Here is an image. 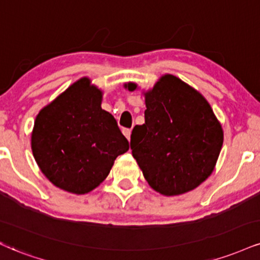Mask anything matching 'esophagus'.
<instances>
[{
	"label": "esophagus",
	"instance_id": "34e87169",
	"mask_svg": "<svg viewBox=\"0 0 260 260\" xmlns=\"http://www.w3.org/2000/svg\"><path fill=\"white\" fill-rule=\"evenodd\" d=\"M122 133L124 134V137H126V138L129 140L131 139V133H132V131L131 129H128V128H124L123 131H122Z\"/></svg>",
	"mask_w": 260,
	"mask_h": 260
}]
</instances>
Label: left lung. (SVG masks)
Listing matches in <instances>:
<instances>
[{
  "instance_id": "8db88e82",
  "label": "left lung",
  "mask_w": 260,
  "mask_h": 260,
  "mask_svg": "<svg viewBox=\"0 0 260 260\" xmlns=\"http://www.w3.org/2000/svg\"><path fill=\"white\" fill-rule=\"evenodd\" d=\"M128 82L124 88L137 89ZM145 96V123L131 134V149L149 185L165 196L196 189L213 172L224 133L199 90L171 74Z\"/></svg>"
}]
</instances>
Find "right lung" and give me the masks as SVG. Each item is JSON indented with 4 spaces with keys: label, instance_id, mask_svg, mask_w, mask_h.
<instances>
[{
    "label": "right lung",
    "instance_id": "add662e5",
    "mask_svg": "<svg viewBox=\"0 0 260 260\" xmlns=\"http://www.w3.org/2000/svg\"><path fill=\"white\" fill-rule=\"evenodd\" d=\"M103 90L82 77L41 109L31 149L53 185L77 195L103 183L118 155L129 149L110 112L102 109Z\"/></svg>",
    "mask_w": 260,
    "mask_h": 260
}]
</instances>
